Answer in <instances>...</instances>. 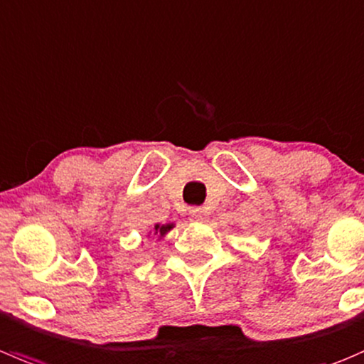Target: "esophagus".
Wrapping results in <instances>:
<instances>
[{"instance_id": "obj_1", "label": "esophagus", "mask_w": 364, "mask_h": 364, "mask_svg": "<svg viewBox=\"0 0 364 364\" xmlns=\"http://www.w3.org/2000/svg\"><path fill=\"white\" fill-rule=\"evenodd\" d=\"M190 215H192V218H196V220H199V218L203 217V211H200V208L193 206V208H190Z\"/></svg>"}]
</instances>
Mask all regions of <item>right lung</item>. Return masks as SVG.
Instances as JSON below:
<instances>
[{
	"label": "right lung",
	"mask_w": 364,
	"mask_h": 364,
	"mask_svg": "<svg viewBox=\"0 0 364 364\" xmlns=\"http://www.w3.org/2000/svg\"><path fill=\"white\" fill-rule=\"evenodd\" d=\"M172 228H174V224H164V225L156 224V225H154V235L164 236V235H167V231H171Z\"/></svg>",
	"instance_id": "1"
}]
</instances>
